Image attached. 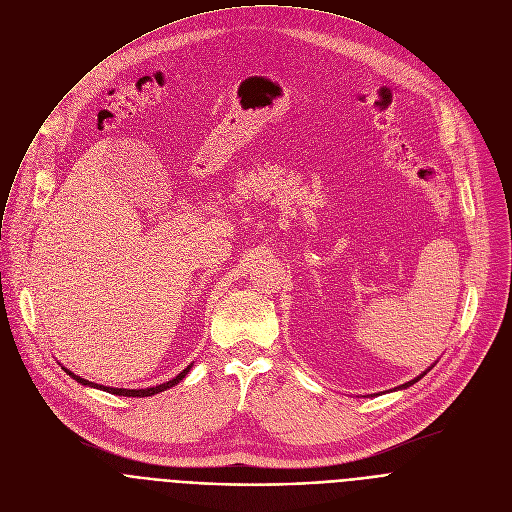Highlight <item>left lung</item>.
<instances>
[{
  "label": "left lung",
  "instance_id": "8db88e82",
  "mask_svg": "<svg viewBox=\"0 0 512 512\" xmlns=\"http://www.w3.org/2000/svg\"><path fill=\"white\" fill-rule=\"evenodd\" d=\"M435 362H437V360H435ZM435 362H433V364H431V367H429V369H425V371H423V373H421V375H417V377H415V379H411V381H407V383H405V385H399V387H395V389H393V391H401V389H407V387H411V385H415V383H417V381H419V379H423V377H425V375H427V373H429V371H431V369H433V367H435Z\"/></svg>",
  "mask_w": 512,
  "mask_h": 512
}]
</instances>
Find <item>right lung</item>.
<instances>
[{
  "label": "right lung",
  "mask_w": 512,
  "mask_h": 512,
  "mask_svg": "<svg viewBox=\"0 0 512 512\" xmlns=\"http://www.w3.org/2000/svg\"><path fill=\"white\" fill-rule=\"evenodd\" d=\"M192 364L194 362H190L188 367L180 373V375H176L172 381H168V383H162V385H156V387H148V389H117V387H105V385H97V383H91V381H87V379H83V377H79V375H75L72 371H68V369H64V373L68 375V377H72L75 379L77 383H81V385H85V387H93V389H99V391H107V393H111V395H119V397H152V395H158V393H162V391H166V389H172L174 385H178L182 379H186V375L190 373V369H192Z\"/></svg>",
  "instance_id": "obj_1"
}]
</instances>
